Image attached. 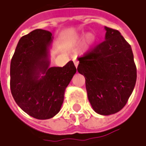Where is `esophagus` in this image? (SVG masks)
Segmentation results:
<instances>
[{
  "label": "esophagus",
  "instance_id": "esophagus-1",
  "mask_svg": "<svg viewBox=\"0 0 146 146\" xmlns=\"http://www.w3.org/2000/svg\"><path fill=\"white\" fill-rule=\"evenodd\" d=\"M78 64H79V62H78V61H74V65H75V66H76V68H77Z\"/></svg>",
  "mask_w": 146,
  "mask_h": 146
}]
</instances>
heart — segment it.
I'll list each match as a JSON object with an SVG mask.
<instances>
[{"instance_id": "heart-1", "label": "heart", "mask_w": 146, "mask_h": 146, "mask_svg": "<svg viewBox=\"0 0 146 146\" xmlns=\"http://www.w3.org/2000/svg\"><path fill=\"white\" fill-rule=\"evenodd\" d=\"M96 40V36L94 34H88L86 36V48L89 49L94 45L95 42Z\"/></svg>"}]
</instances>
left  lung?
I'll return each mask as SVG.
<instances>
[{
  "mask_svg": "<svg viewBox=\"0 0 146 146\" xmlns=\"http://www.w3.org/2000/svg\"><path fill=\"white\" fill-rule=\"evenodd\" d=\"M105 40L79 58L88 99L95 111L109 115L123 108L132 94L137 69L130 45L119 31L105 27Z\"/></svg>",
  "mask_w": 146,
  "mask_h": 146,
  "instance_id": "obj_1",
  "label": "left lung"
}]
</instances>
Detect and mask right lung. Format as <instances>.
Listing matches in <instances>:
<instances>
[{"mask_svg":"<svg viewBox=\"0 0 146 146\" xmlns=\"http://www.w3.org/2000/svg\"><path fill=\"white\" fill-rule=\"evenodd\" d=\"M54 37L36 29L19 40L10 65V88L17 105L37 119L56 115L65 91L76 73L72 61L63 67H50V49Z\"/></svg>","mask_w":146,"mask_h":146,"instance_id":"obj_1","label":"right lung"}]
</instances>
